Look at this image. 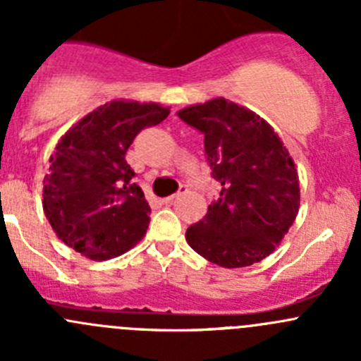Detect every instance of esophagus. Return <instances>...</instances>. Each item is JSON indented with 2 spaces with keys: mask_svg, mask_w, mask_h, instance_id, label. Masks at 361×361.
<instances>
[{
  "mask_svg": "<svg viewBox=\"0 0 361 361\" xmlns=\"http://www.w3.org/2000/svg\"><path fill=\"white\" fill-rule=\"evenodd\" d=\"M187 190H188L187 187H181V188H180V192H176V194H173V195H169V197H166V199H164V202H167V204L173 202L174 199H178V197H180L181 194H185V192H187Z\"/></svg>",
  "mask_w": 361,
  "mask_h": 361,
  "instance_id": "34e87169",
  "label": "esophagus"
}]
</instances>
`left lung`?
<instances>
[{"mask_svg":"<svg viewBox=\"0 0 361 361\" xmlns=\"http://www.w3.org/2000/svg\"><path fill=\"white\" fill-rule=\"evenodd\" d=\"M178 116L204 134L220 197L187 228V243L220 267H248L279 246L300 207L298 173L271 123L225 97L190 104Z\"/></svg>","mask_w":361,"mask_h":361,"instance_id":"left-lung-1","label":"left lung"}]
</instances>
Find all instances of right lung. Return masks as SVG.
Segmentation results:
<instances>
[{"mask_svg": "<svg viewBox=\"0 0 361 361\" xmlns=\"http://www.w3.org/2000/svg\"><path fill=\"white\" fill-rule=\"evenodd\" d=\"M159 103L113 99L61 137L43 180V213L64 245L90 260H110L147 234L150 206L133 183L126 152L137 133L169 115Z\"/></svg>", "mask_w": 361, "mask_h": 361, "instance_id": "obj_1", "label": "right lung"}]
</instances>
